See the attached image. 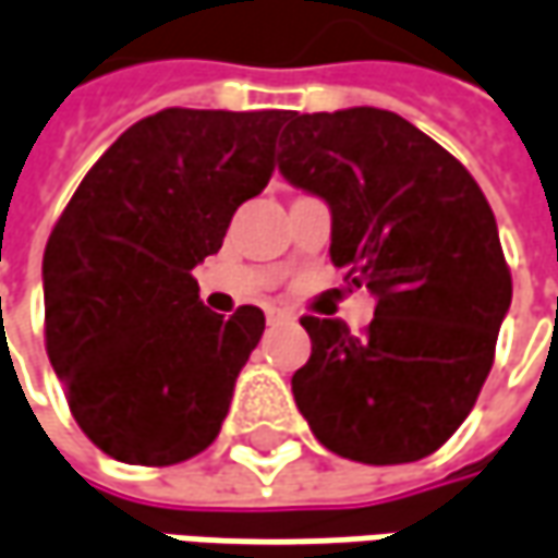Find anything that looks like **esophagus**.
<instances>
[{
	"label": "esophagus",
	"mask_w": 558,
	"mask_h": 558,
	"mask_svg": "<svg viewBox=\"0 0 558 558\" xmlns=\"http://www.w3.org/2000/svg\"><path fill=\"white\" fill-rule=\"evenodd\" d=\"M282 320H289V314H286V311H276V307H269V311H266V323H269V326H276V323H282Z\"/></svg>",
	"instance_id": "esophagus-1"
}]
</instances>
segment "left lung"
I'll use <instances>...</instances> for the list:
<instances>
[{
    "label": "left lung",
    "mask_w": 558,
    "mask_h": 558,
    "mask_svg": "<svg viewBox=\"0 0 558 558\" xmlns=\"http://www.w3.org/2000/svg\"><path fill=\"white\" fill-rule=\"evenodd\" d=\"M279 172L329 204L332 264L376 294L371 326L301 317L298 411L336 456L402 464L436 452L481 396L512 304L484 191L402 116L354 106L289 116Z\"/></svg>",
    "instance_id": "obj_1"
}]
</instances>
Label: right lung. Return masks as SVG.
<instances>
[{
  "instance_id": "right-lung-1",
  "label": "right lung",
  "mask_w": 558,
  "mask_h": 558,
  "mask_svg": "<svg viewBox=\"0 0 558 558\" xmlns=\"http://www.w3.org/2000/svg\"><path fill=\"white\" fill-rule=\"evenodd\" d=\"M282 109H162L94 162L43 254L46 354L77 427L125 464L204 452L264 336L213 314L191 269L272 175Z\"/></svg>"
}]
</instances>
